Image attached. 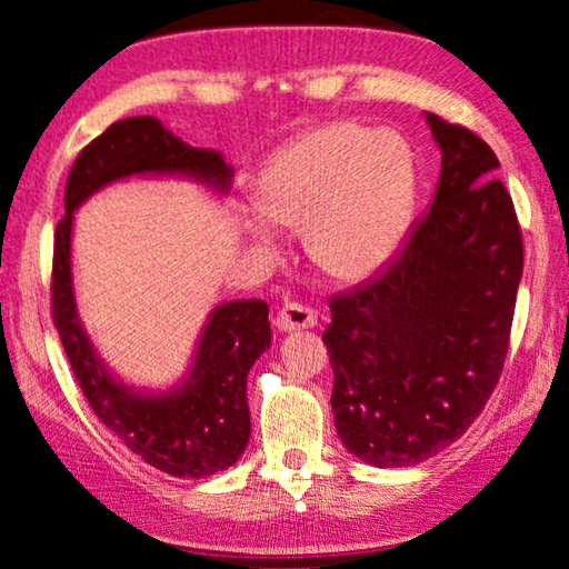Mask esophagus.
<instances>
[{
	"label": "esophagus",
	"instance_id": "1",
	"mask_svg": "<svg viewBox=\"0 0 569 569\" xmlns=\"http://www.w3.org/2000/svg\"><path fill=\"white\" fill-rule=\"evenodd\" d=\"M319 323V313L313 311L311 306L298 303V301H286L281 311L276 316V326L281 331H296V329H311V326Z\"/></svg>",
	"mask_w": 569,
	"mask_h": 569
}]
</instances>
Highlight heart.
Returning <instances> with one entry per match:
<instances>
[{
    "mask_svg": "<svg viewBox=\"0 0 569 569\" xmlns=\"http://www.w3.org/2000/svg\"><path fill=\"white\" fill-rule=\"evenodd\" d=\"M413 198L417 160L409 142L351 120L298 138L256 192L268 220L308 230L313 261L336 278H363L389 261L407 233ZM253 236L273 243L261 223Z\"/></svg>",
    "mask_w": 569,
    "mask_h": 569,
    "instance_id": "heart-1",
    "label": "heart"
}]
</instances>
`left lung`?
<instances>
[{
	"label": "left lung",
	"instance_id": "obj_1",
	"mask_svg": "<svg viewBox=\"0 0 569 569\" xmlns=\"http://www.w3.org/2000/svg\"><path fill=\"white\" fill-rule=\"evenodd\" d=\"M441 148L435 203L393 261L336 293L323 333L343 447L411 467L457 441L492 397L512 333L525 248L495 150L427 112Z\"/></svg>",
	"mask_w": 569,
	"mask_h": 569
}]
</instances>
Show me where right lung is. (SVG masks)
Returning <instances> with one entry per match:
<instances>
[{
    "instance_id": "obj_1",
    "label": "right lung",
    "mask_w": 569,
    "mask_h": 569,
    "mask_svg": "<svg viewBox=\"0 0 569 569\" xmlns=\"http://www.w3.org/2000/svg\"><path fill=\"white\" fill-rule=\"evenodd\" d=\"M134 172H186L226 190L233 168L216 150L190 148L158 118L112 122L80 150L64 186V216L54 230L52 321L84 399L134 455L172 477H210L236 465L250 437L246 377L268 346L266 301L218 306L203 331L190 377L178 391L142 397L114 381L94 356L74 311L72 210L94 190Z\"/></svg>"
}]
</instances>
